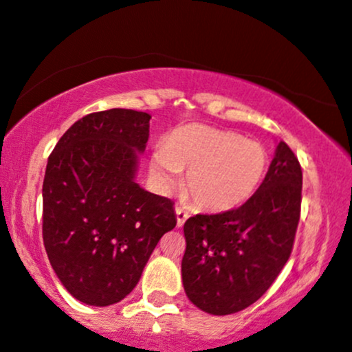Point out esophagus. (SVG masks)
Instances as JSON below:
<instances>
[{
	"label": "esophagus",
	"mask_w": 352,
	"mask_h": 352,
	"mask_svg": "<svg viewBox=\"0 0 352 352\" xmlns=\"http://www.w3.org/2000/svg\"><path fill=\"white\" fill-rule=\"evenodd\" d=\"M175 215H177V227H184V223H185V221H187V218H188L187 210H185L184 207H179V205H177V207H175Z\"/></svg>",
	"instance_id": "obj_1"
}]
</instances>
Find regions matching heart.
I'll return each instance as SVG.
<instances>
[{"label":"heart","instance_id":"b5f03b06","mask_svg":"<svg viewBox=\"0 0 352 352\" xmlns=\"http://www.w3.org/2000/svg\"><path fill=\"white\" fill-rule=\"evenodd\" d=\"M184 168H188L187 188L195 205L225 212L254 195L268 168V152L236 132L187 124L153 147L151 175L162 188H172Z\"/></svg>","mask_w":352,"mask_h":352}]
</instances>
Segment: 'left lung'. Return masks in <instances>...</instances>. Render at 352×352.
I'll return each instance as SVG.
<instances>
[{"label":"left lung","mask_w":352,"mask_h":352,"mask_svg":"<svg viewBox=\"0 0 352 352\" xmlns=\"http://www.w3.org/2000/svg\"><path fill=\"white\" fill-rule=\"evenodd\" d=\"M301 188V165L280 142L252 199L235 210L185 221L182 280L197 308L225 316L263 296L292 254Z\"/></svg>","instance_id":"obj_1"}]
</instances>
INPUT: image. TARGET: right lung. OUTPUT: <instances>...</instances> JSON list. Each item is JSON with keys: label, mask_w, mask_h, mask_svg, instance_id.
Returning <instances> with one entry per match:
<instances>
[{"label": "right lung", "mask_w": 352, "mask_h": 352, "mask_svg": "<svg viewBox=\"0 0 352 352\" xmlns=\"http://www.w3.org/2000/svg\"><path fill=\"white\" fill-rule=\"evenodd\" d=\"M151 116L109 109L74 122L47 159L43 240L59 281L76 300L109 306L124 300L165 233L173 201L135 182Z\"/></svg>", "instance_id": "obj_1"}]
</instances>
